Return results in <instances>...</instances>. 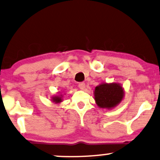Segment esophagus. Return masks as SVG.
Listing matches in <instances>:
<instances>
[{
  "instance_id": "34e87169",
  "label": "esophagus",
  "mask_w": 160,
  "mask_h": 160,
  "mask_svg": "<svg viewBox=\"0 0 160 160\" xmlns=\"http://www.w3.org/2000/svg\"><path fill=\"white\" fill-rule=\"evenodd\" d=\"M78 87L80 88V89H81V90H84L85 88H86V84H85L84 82H80V83L78 84Z\"/></svg>"
}]
</instances>
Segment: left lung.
<instances>
[{
  "label": "left lung",
  "instance_id": "obj_1",
  "mask_svg": "<svg viewBox=\"0 0 160 160\" xmlns=\"http://www.w3.org/2000/svg\"><path fill=\"white\" fill-rule=\"evenodd\" d=\"M95 100L102 108H111L118 105L123 97L122 87L118 84L104 83L95 88Z\"/></svg>",
  "mask_w": 160,
  "mask_h": 160
}]
</instances>
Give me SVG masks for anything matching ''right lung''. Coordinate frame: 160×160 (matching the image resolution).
<instances>
[{"mask_svg": "<svg viewBox=\"0 0 160 160\" xmlns=\"http://www.w3.org/2000/svg\"><path fill=\"white\" fill-rule=\"evenodd\" d=\"M53 101L55 102H61V97H53Z\"/></svg>", "mask_w": 160, "mask_h": 160, "instance_id": "right-lung-1", "label": "right lung"}]
</instances>
